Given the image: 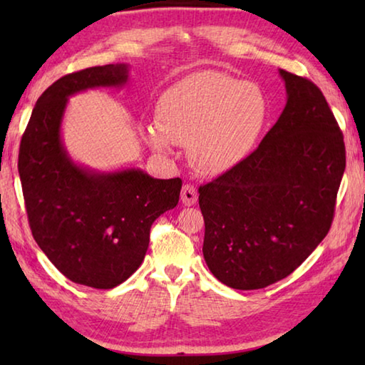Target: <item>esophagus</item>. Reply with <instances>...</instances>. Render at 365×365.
Masks as SVG:
<instances>
[{"mask_svg": "<svg viewBox=\"0 0 365 365\" xmlns=\"http://www.w3.org/2000/svg\"><path fill=\"white\" fill-rule=\"evenodd\" d=\"M197 201V193L193 185H183L182 188V202L185 206H193Z\"/></svg>", "mask_w": 365, "mask_h": 365, "instance_id": "34e87169", "label": "esophagus"}]
</instances>
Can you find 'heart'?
Instances as JSON below:
<instances>
[{
  "mask_svg": "<svg viewBox=\"0 0 365 365\" xmlns=\"http://www.w3.org/2000/svg\"><path fill=\"white\" fill-rule=\"evenodd\" d=\"M269 119L262 88L222 72H200L180 80L160 95L156 127L146 141L170 153L172 143L190 145L195 168L206 175L233 169L255 150Z\"/></svg>",
  "mask_w": 365,
  "mask_h": 365,
  "instance_id": "obj_1",
  "label": "heart"
}]
</instances>
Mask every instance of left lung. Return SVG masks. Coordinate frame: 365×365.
<instances>
[{
    "instance_id": "left-lung-1",
    "label": "left lung",
    "mask_w": 365,
    "mask_h": 365,
    "mask_svg": "<svg viewBox=\"0 0 365 365\" xmlns=\"http://www.w3.org/2000/svg\"><path fill=\"white\" fill-rule=\"evenodd\" d=\"M287 106L255 151L200 187L202 255L235 289L285 279L329 233L346 168L343 133L319 86L280 69Z\"/></svg>"
}]
</instances>
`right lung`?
Here are the masks:
<instances>
[{
  "label": "right lung",
  "mask_w": 365,
  "mask_h": 365,
  "mask_svg": "<svg viewBox=\"0 0 365 365\" xmlns=\"http://www.w3.org/2000/svg\"><path fill=\"white\" fill-rule=\"evenodd\" d=\"M127 64L67 73L43 91L19 148L29 225L56 269L78 285L109 289L143 262L153 222L174 209L182 180L140 169L88 170L73 164L61 140L67 98L96 86H122Z\"/></svg>",
  "instance_id": "1"
}]
</instances>
